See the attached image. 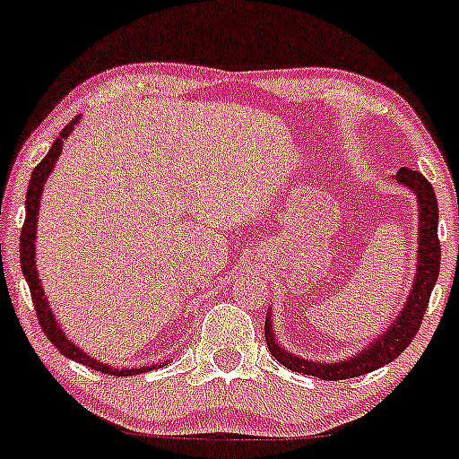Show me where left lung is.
<instances>
[{"instance_id":"8db88e82","label":"left lung","mask_w":459,"mask_h":459,"mask_svg":"<svg viewBox=\"0 0 459 459\" xmlns=\"http://www.w3.org/2000/svg\"><path fill=\"white\" fill-rule=\"evenodd\" d=\"M396 181L403 186L411 187L420 202V257H418V273H415V284L409 293V299L404 303V309L398 314V318L392 323L388 331L382 337L375 339L365 352L354 356L350 360L333 362H312L303 360L299 356H293L287 350L281 348V343L273 339V331L270 320H265V342L273 359L284 365L290 371L314 375V377L325 379V382H339V379L359 377V375L371 373L375 368H382L401 356L407 350L413 337L418 335L421 320L430 301V293L437 284L438 267H440V240H438V204L434 195L432 183L424 175L411 169H403L396 172Z\"/></svg>"}]
</instances>
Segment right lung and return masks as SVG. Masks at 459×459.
Listing matches in <instances>:
<instances>
[{
    "mask_svg": "<svg viewBox=\"0 0 459 459\" xmlns=\"http://www.w3.org/2000/svg\"><path fill=\"white\" fill-rule=\"evenodd\" d=\"M75 122H77V116L67 124V126L61 130V136H58L55 143H52V147H50V152H48V156L41 160L38 166H35L33 172H31V178H29L27 200H25L27 215H25V223H22V231H21V267H22V273H25V278H27L29 290H31L35 316H38V320H39L41 331H44L46 337L50 339L52 343H55V348L58 350V352L65 354L71 360L82 362V365L94 368V371L116 375V377H126V375H139V373L152 371V367H143V368H113L109 365H103V362L91 359V356L84 354L80 348L74 346V343L69 342L67 335H65V333L61 331V326H58L56 318L52 316L50 306H48V301H46V297H44V290H41V284H39V278H38V270H35V244H33V240H35V228H38L39 195H41V189H44L46 177L50 175V170L55 169L56 158L61 156L63 141L67 139V134L71 133V130H74V124ZM153 367H160V365H153Z\"/></svg>",
    "mask_w": 459,
    "mask_h": 459,
    "instance_id": "right-lung-1",
    "label": "right lung"
}]
</instances>
